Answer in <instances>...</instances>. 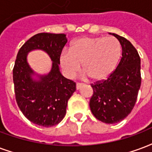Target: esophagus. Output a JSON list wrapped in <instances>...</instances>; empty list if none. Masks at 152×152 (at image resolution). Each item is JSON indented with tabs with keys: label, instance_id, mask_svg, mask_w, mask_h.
Segmentation results:
<instances>
[{
	"label": "esophagus",
	"instance_id": "34e87169",
	"mask_svg": "<svg viewBox=\"0 0 152 152\" xmlns=\"http://www.w3.org/2000/svg\"><path fill=\"white\" fill-rule=\"evenodd\" d=\"M82 86H83V84H82V83H79V82L76 83V88H77V89H80Z\"/></svg>",
	"mask_w": 152,
	"mask_h": 152
}]
</instances>
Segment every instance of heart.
Listing matches in <instances>:
<instances>
[{
	"label": "heart",
	"instance_id": "b5f03b06",
	"mask_svg": "<svg viewBox=\"0 0 152 152\" xmlns=\"http://www.w3.org/2000/svg\"><path fill=\"white\" fill-rule=\"evenodd\" d=\"M121 55V46L113 37H84L73 42L70 52H62L59 62L67 76H74L82 64L91 80L100 81L116 69Z\"/></svg>",
	"mask_w": 152,
	"mask_h": 152
}]
</instances>
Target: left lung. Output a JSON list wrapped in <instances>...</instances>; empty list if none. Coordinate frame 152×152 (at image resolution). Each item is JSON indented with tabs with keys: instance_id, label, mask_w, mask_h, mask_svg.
<instances>
[{
	"instance_id": "obj_1",
	"label": "left lung",
	"mask_w": 152,
	"mask_h": 152,
	"mask_svg": "<svg viewBox=\"0 0 152 152\" xmlns=\"http://www.w3.org/2000/svg\"><path fill=\"white\" fill-rule=\"evenodd\" d=\"M122 46V57L107 79L91 84L90 110L99 121L113 124L122 121L135 104L141 85L140 57L129 40L112 34Z\"/></svg>"
}]
</instances>
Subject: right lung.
<instances>
[{
    "mask_svg": "<svg viewBox=\"0 0 152 152\" xmlns=\"http://www.w3.org/2000/svg\"><path fill=\"white\" fill-rule=\"evenodd\" d=\"M67 43L64 34L39 33L22 45L13 69L17 104L24 116L34 124L44 127L56 126L66 114L67 102L76 91V83L62 76L59 57ZM43 50L53 61V68L39 82L31 78L33 71L26 61L29 51Z\"/></svg>",
    "mask_w": 152,
    "mask_h": 152,
    "instance_id": "1",
    "label": "right lung"
}]
</instances>
